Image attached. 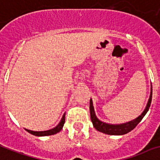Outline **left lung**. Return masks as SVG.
<instances>
[{
	"label": "left lung",
	"instance_id": "8db88e82",
	"mask_svg": "<svg viewBox=\"0 0 160 160\" xmlns=\"http://www.w3.org/2000/svg\"><path fill=\"white\" fill-rule=\"evenodd\" d=\"M151 100H152V87H151V92H150V97H149V102L147 103L146 108L145 111L143 112V113L140 115L139 117H137L135 120L127 122L125 124H121V125H110V124H107L102 122V121H99L97 116L95 115V112H94V108H93L92 105V99L90 100V115H91V120L93 124L94 128L97 131H100V132L105 133L107 135H121L127 134L130 131H131L133 129H135L136 127L138 124L140 123L143 117L145 116L147 112L149 111V108L151 104Z\"/></svg>",
	"mask_w": 160,
	"mask_h": 160
}]
</instances>
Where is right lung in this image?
<instances>
[{
	"instance_id": "1",
	"label": "right lung",
	"mask_w": 160,
	"mask_h": 160,
	"mask_svg": "<svg viewBox=\"0 0 160 160\" xmlns=\"http://www.w3.org/2000/svg\"><path fill=\"white\" fill-rule=\"evenodd\" d=\"M65 122V114L62 116V119H61V121L59 122L58 126L54 127L53 129H51V130H48V131H29V130H26L29 133L32 134V135H36V136H46V135H55L57 133L59 132L61 130L63 127V125H64Z\"/></svg>"
}]
</instances>
